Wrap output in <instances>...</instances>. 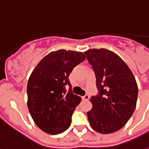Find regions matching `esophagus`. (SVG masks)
Segmentation results:
<instances>
[{
  "label": "esophagus",
  "instance_id": "1",
  "mask_svg": "<svg viewBox=\"0 0 149 149\" xmlns=\"http://www.w3.org/2000/svg\"><path fill=\"white\" fill-rule=\"evenodd\" d=\"M82 98L84 100H89V94H85V96L82 97Z\"/></svg>",
  "mask_w": 149,
  "mask_h": 149
}]
</instances>
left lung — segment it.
<instances>
[{"label":"left lung","instance_id":"1","mask_svg":"<svg viewBox=\"0 0 149 149\" xmlns=\"http://www.w3.org/2000/svg\"><path fill=\"white\" fill-rule=\"evenodd\" d=\"M96 77L97 94L91 97L87 112L93 130L109 134L121 129L136 109L138 86L128 66L118 55L104 49L85 52Z\"/></svg>","mask_w":149,"mask_h":149}]
</instances>
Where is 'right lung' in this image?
Wrapping results in <instances>:
<instances>
[{"label": "right lung", "mask_w": 149, "mask_h": 149, "mask_svg": "<svg viewBox=\"0 0 149 149\" xmlns=\"http://www.w3.org/2000/svg\"><path fill=\"white\" fill-rule=\"evenodd\" d=\"M85 60L84 53L59 50L46 56L32 72L27 84L28 109L43 132L57 135L70 127L81 97L72 93L68 77Z\"/></svg>", "instance_id": "add662e5"}]
</instances>
